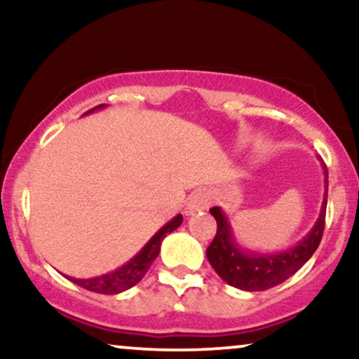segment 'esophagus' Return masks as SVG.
<instances>
[{"mask_svg":"<svg viewBox=\"0 0 359 359\" xmlns=\"http://www.w3.org/2000/svg\"><path fill=\"white\" fill-rule=\"evenodd\" d=\"M210 205V194L205 193V191H196V193L191 194V198L186 204V214L194 215L201 212V210H205Z\"/></svg>","mask_w":359,"mask_h":359,"instance_id":"34e87169","label":"esophagus"}]
</instances>
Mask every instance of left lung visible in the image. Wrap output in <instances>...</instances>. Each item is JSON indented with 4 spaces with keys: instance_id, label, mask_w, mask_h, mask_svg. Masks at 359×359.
I'll list each match as a JSON object with an SVG mask.
<instances>
[{
    "instance_id": "obj_1",
    "label": "left lung",
    "mask_w": 359,
    "mask_h": 359,
    "mask_svg": "<svg viewBox=\"0 0 359 359\" xmlns=\"http://www.w3.org/2000/svg\"><path fill=\"white\" fill-rule=\"evenodd\" d=\"M323 176H325V193L320 205L317 222L313 224L306 237L283 252L259 253L253 250L243 248L235 238L232 224L224 212L222 208L215 205L209 209L217 222V233L205 250L209 263L212 264L215 273L230 286L242 291L255 292L266 291L278 284L286 281L294 273H297L320 245L323 229H325V210H327V191H328V171L322 163Z\"/></svg>"
}]
</instances>
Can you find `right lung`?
<instances>
[{"label":"right lung","mask_w":359,"mask_h":359,"mask_svg":"<svg viewBox=\"0 0 359 359\" xmlns=\"http://www.w3.org/2000/svg\"><path fill=\"white\" fill-rule=\"evenodd\" d=\"M104 107H106V104L96 106L95 109L85 112V116L91 114V112H95V111L104 109ZM181 222H183V215L181 214L175 215L170 222H166L163 227H161L158 232H156L154 237H151L149 242L142 247L139 253L134 255L129 262L122 264L121 268L114 269V271L101 274V276H96V278H86V279L72 278V276H65V278L70 279L72 283L78 284V286L88 289V291H91V292H97V294L124 292V291H127V289H130L132 286H135V284L145 276V273L149 271L151 263L155 262L156 257H158L161 242H163L166 235L178 229Z\"/></svg>","instance_id":"1"}]
</instances>
